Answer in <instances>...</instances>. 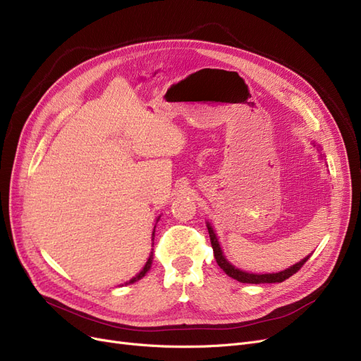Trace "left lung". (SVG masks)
Wrapping results in <instances>:
<instances>
[{
	"label": "left lung",
	"instance_id": "1",
	"mask_svg": "<svg viewBox=\"0 0 361 361\" xmlns=\"http://www.w3.org/2000/svg\"><path fill=\"white\" fill-rule=\"evenodd\" d=\"M207 230H209V238H210V243H212V247H214V254H215V259L218 266L227 273V275L235 281H239L242 283H275V282H283L285 279H288L290 276H293L294 273L299 271L303 264L306 263V261L309 259L310 255H307L306 258H303L302 261H299V263L291 266L290 269L287 270H282V271H278V273H263V275H258V273H247V271H243L240 269H235L230 261L224 257L222 254V250L219 246V242H218V238L216 234L212 228V226L207 222Z\"/></svg>",
	"mask_w": 361,
	"mask_h": 361
}]
</instances>
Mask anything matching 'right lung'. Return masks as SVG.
Listing matches in <instances>:
<instances>
[{"label":"right lung","mask_w":361,"mask_h":361,"mask_svg":"<svg viewBox=\"0 0 361 361\" xmlns=\"http://www.w3.org/2000/svg\"><path fill=\"white\" fill-rule=\"evenodd\" d=\"M159 219V218H158ZM157 219V221H158ZM154 238H155V227H154V233H152V240H154ZM154 245V243H152ZM151 266H152V252H151V255H149V258H147V261H146V264H145V267L142 269V271L139 273V275H135L133 279H130L128 282H126V285H128V283H133V282H135V281H139V279H142L146 273H147V270L151 269Z\"/></svg>","instance_id":"add662e5"}]
</instances>
